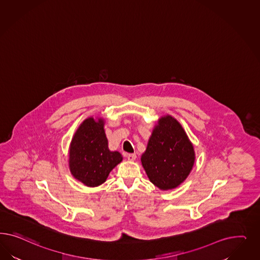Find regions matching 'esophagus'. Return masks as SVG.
I'll use <instances>...</instances> for the list:
<instances>
[{
	"label": "esophagus",
	"mask_w": 260,
	"mask_h": 260,
	"mask_svg": "<svg viewBox=\"0 0 260 260\" xmlns=\"http://www.w3.org/2000/svg\"><path fill=\"white\" fill-rule=\"evenodd\" d=\"M126 158L129 161H134L136 159V154L135 153H128V154H126Z\"/></svg>",
	"instance_id": "esophagus-1"
}]
</instances>
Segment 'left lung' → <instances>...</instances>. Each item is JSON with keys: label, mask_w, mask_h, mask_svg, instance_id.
I'll use <instances>...</instances> for the list:
<instances>
[{"label": "left lung", "mask_w": 260, "mask_h": 260, "mask_svg": "<svg viewBox=\"0 0 260 260\" xmlns=\"http://www.w3.org/2000/svg\"><path fill=\"white\" fill-rule=\"evenodd\" d=\"M141 161L150 182L159 189H174L187 178L194 150L177 120L169 115L160 119Z\"/></svg>", "instance_id": "obj_1"}]
</instances>
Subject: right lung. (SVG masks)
I'll use <instances>...</instances> for the list:
<instances>
[{
    "instance_id": "obj_1",
    "label": "right lung",
    "mask_w": 260,
    "mask_h": 260,
    "mask_svg": "<svg viewBox=\"0 0 260 260\" xmlns=\"http://www.w3.org/2000/svg\"><path fill=\"white\" fill-rule=\"evenodd\" d=\"M122 159L118 151L109 150L103 120L87 118L79 126L70 149V169L79 181L87 187L101 185Z\"/></svg>"
}]
</instances>
